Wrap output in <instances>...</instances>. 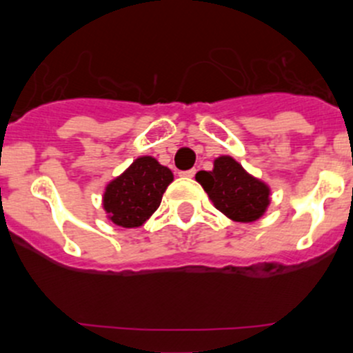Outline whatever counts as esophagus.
Here are the masks:
<instances>
[{
  "instance_id": "34e87169",
  "label": "esophagus",
  "mask_w": 353,
  "mask_h": 353,
  "mask_svg": "<svg viewBox=\"0 0 353 353\" xmlns=\"http://www.w3.org/2000/svg\"><path fill=\"white\" fill-rule=\"evenodd\" d=\"M194 174H196V169H190V170H184V172H181V176H183V177H194Z\"/></svg>"
}]
</instances>
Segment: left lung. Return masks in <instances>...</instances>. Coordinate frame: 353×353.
Wrapping results in <instances>:
<instances>
[{
	"label": "left lung",
	"instance_id": "left-lung-1",
	"mask_svg": "<svg viewBox=\"0 0 353 353\" xmlns=\"http://www.w3.org/2000/svg\"><path fill=\"white\" fill-rule=\"evenodd\" d=\"M196 181L215 208L236 222H254L270 205L268 186L249 176L232 157H219L213 170H199Z\"/></svg>",
	"mask_w": 353,
	"mask_h": 353
}]
</instances>
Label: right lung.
<instances>
[{"label": "right lung", "instance_id": "1", "mask_svg": "<svg viewBox=\"0 0 353 353\" xmlns=\"http://www.w3.org/2000/svg\"><path fill=\"white\" fill-rule=\"evenodd\" d=\"M172 179L170 169L160 165L154 157L137 159L105 188L104 208L109 219L124 229L143 225L160 206Z\"/></svg>", "mask_w": 353, "mask_h": 353}]
</instances>
